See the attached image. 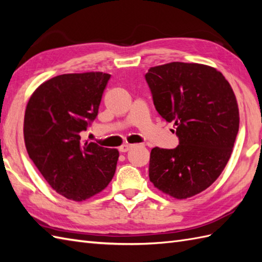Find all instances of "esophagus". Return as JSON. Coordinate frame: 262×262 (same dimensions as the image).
<instances>
[{"instance_id":"1","label":"esophagus","mask_w":262,"mask_h":262,"mask_svg":"<svg viewBox=\"0 0 262 262\" xmlns=\"http://www.w3.org/2000/svg\"><path fill=\"white\" fill-rule=\"evenodd\" d=\"M134 146V144H124V145H121L120 147H119V151L121 152V153H126L127 151H129V149Z\"/></svg>"}]
</instances>
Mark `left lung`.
<instances>
[{
  "instance_id": "1",
  "label": "left lung",
  "mask_w": 262,
  "mask_h": 262,
  "mask_svg": "<svg viewBox=\"0 0 262 262\" xmlns=\"http://www.w3.org/2000/svg\"><path fill=\"white\" fill-rule=\"evenodd\" d=\"M145 80L154 107L174 122L179 145L154 147L148 176L161 191L177 199L207 189L229 161L238 132V108L221 72L196 63L173 62L148 70Z\"/></svg>"
}]
</instances>
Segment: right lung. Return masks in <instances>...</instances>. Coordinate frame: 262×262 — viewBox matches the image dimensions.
Returning <instances> with one entry per match:
<instances>
[{
    "label": "right lung",
    "instance_id": "add662e5",
    "mask_svg": "<svg viewBox=\"0 0 262 262\" xmlns=\"http://www.w3.org/2000/svg\"><path fill=\"white\" fill-rule=\"evenodd\" d=\"M110 74H63L46 81L27 104L24 134L29 158L55 191L82 202L108 186L115 174L116 148L83 143L99 113Z\"/></svg>",
    "mask_w": 262,
    "mask_h": 262
}]
</instances>
